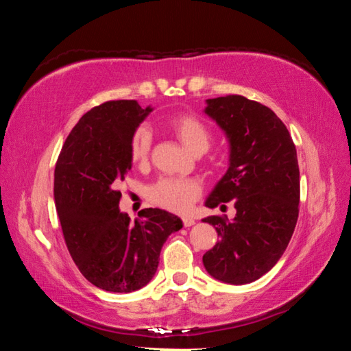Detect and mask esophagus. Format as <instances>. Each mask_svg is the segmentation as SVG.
I'll return each instance as SVG.
<instances>
[{
    "mask_svg": "<svg viewBox=\"0 0 351 351\" xmlns=\"http://www.w3.org/2000/svg\"><path fill=\"white\" fill-rule=\"evenodd\" d=\"M182 224L186 226V228H190V226L195 224V219L190 218V217H184V218H182Z\"/></svg>",
    "mask_w": 351,
    "mask_h": 351,
    "instance_id": "obj_1",
    "label": "esophagus"
}]
</instances>
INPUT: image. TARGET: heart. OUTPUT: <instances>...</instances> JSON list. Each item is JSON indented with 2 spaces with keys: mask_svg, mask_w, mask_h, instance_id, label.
Masks as SVG:
<instances>
[{
  "mask_svg": "<svg viewBox=\"0 0 351 351\" xmlns=\"http://www.w3.org/2000/svg\"><path fill=\"white\" fill-rule=\"evenodd\" d=\"M167 128L173 133L182 145L193 154H203L210 148L212 132L199 117L192 114L175 116L167 121ZM153 145V134L145 125L138 127L132 134L128 153L132 162L145 165L150 159ZM201 197V186L198 181L189 178L165 176L158 180L148 189V199L153 204L175 213H186Z\"/></svg>",
  "mask_w": 351,
  "mask_h": 351,
  "instance_id": "b5f03b06",
  "label": "heart"
}]
</instances>
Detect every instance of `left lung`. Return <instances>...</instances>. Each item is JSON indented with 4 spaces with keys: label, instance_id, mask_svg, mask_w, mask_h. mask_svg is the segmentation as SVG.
Listing matches in <instances>:
<instances>
[{
    "label": "left lung",
    "instance_id": "left-lung-1",
    "mask_svg": "<svg viewBox=\"0 0 351 351\" xmlns=\"http://www.w3.org/2000/svg\"><path fill=\"white\" fill-rule=\"evenodd\" d=\"M230 142L228 173L207 207L234 199L235 218H204L219 240L203 255L204 268L218 280L245 285L266 274L293 237L300 201V173L293 138L268 106L239 94L207 100Z\"/></svg>",
    "mask_w": 351,
    "mask_h": 351
}]
</instances>
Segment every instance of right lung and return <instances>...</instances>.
<instances>
[{
	"label": "right lung",
	"instance_id": "1",
	"mask_svg": "<svg viewBox=\"0 0 351 351\" xmlns=\"http://www.w3.org/2000/svg\"><path fill=\"white\" fill-rule=\"evenodd\" d=\"M152 108L110 100L83 114L64 141L54 171L63 239L82 276L110 293H132L152 280L159 254L181 219L161 209L134 221L119 212V186L132 169V134Z\"/></svg>",
	"mask_w": 351,
	"mask_h": 351
}]
</instances>
